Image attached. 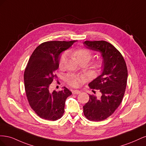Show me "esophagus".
Here are the masks:
<instances>
[{
  "label": "esophagus",
  "instance_id": "obj_1",
  "mask_svg": "<svg viewBox=\"0 0 146 146\" xmlns=\"http://www.w3.org/2000/svg\"><path fill=\"white\" fill-rule=\"evenodd\" d=\"M72 92L73 94H78L80 93V91H78V90H73Z\"/></svg>",
  "mask_w": 146,
  "mask_h": 146
}]
</instances>
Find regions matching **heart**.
<instances>
[{
    "instance_id": "heart-1",
    "label": "heart",
    "mask_w": 146,
    "mask_h": 146,
    "mask_svg": "<svg viewBox=\"0 0 146 146\" xmlns=\"http://www.w3.org/2000/svg\"><path fill=\"white\" fill-rule=\"evenodd\" d=\"M69 54L74 56L79 63L86 61L88 63L92 57V54L90 50L86 48H78L69 52ZM67 61V56L65 54L61 55L59 61V67L63 68ZM103 67V62L101 60H97L90 66L91 72L92 74H98ZM66 81L68 85L72 87H77L83 82L82 77L76 75L68 74L66 77Z\"/></svg>"
}]
</instances>
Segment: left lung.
I'll return each instance as SVG.
<instances>
[{"label": "left lung", "mask_w": 146, "mask_h": 146, "mask_svg": "<svg viewBox=\"0 0 146 146\" xmlns=\"http://www.w3.org/2000/svg\"><path fill=\"white\" fill-rule=\"evenodd\" d=\"M83 44L100 52L103 58L102 72L88 85L91 89L99 90L101 96L90 95L89 101L83 107V113L89 121H103L111 115L122 100L128 77L126 63L120 52L110 42L86 41Z\"/></svg>", "instance_id": "8db88e82"}]
</instances>
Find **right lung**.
Segmentation results:
<instances>
[{
  "label": "right lung",
  "mask_w": 146,
  "mask_h": 146,
  "mask_svg": "<svg viewBox=\"0 0 146 146\" xmlns=\"http://www.w3.org/2000/svg\"><path fill=\"white\" fill-rule=\"evenodd\" d=\"M76 41H47L41 44L32 53L25 68L24 79L29 105L38 116L56 121L63 116L65 101L72 94L67 88L57 92L49 91V86L56 77L60 55Z\"/></svg>",
  "instance_id": "obj_1"
}]
</instances>
